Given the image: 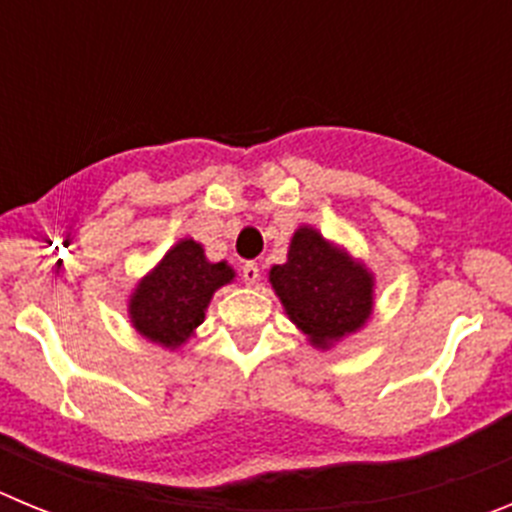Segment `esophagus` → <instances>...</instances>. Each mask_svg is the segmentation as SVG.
<instances>
[{
    "label": "esophagus",
    "instance_id": "1",
    "mask_svg": "<svg viewBox=\"0 0 512 512\" xmlns=\"http://www.w3.org/2000/svg\"><path fill=\"white\" fill-rule=\"evenodd\" d=\"M241 277H243V282L248 284V287H253V284H259V279H261L259 264H253V261H246V264H243V269H241Z\"/></svg>",
    "mask_w": 512,
    "mask_h": 512
}]
</instances>
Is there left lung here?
<instances>
[{
  "mask_svg": "<svg viewBox=\"0 0 512 512\" xmlns=\"http://www.w3.org/2000/svg\"><path fill=\"white\" fill-rule=\"evenodd\" d=\"M269 279L289 318L318 346L354 333L372 312L369 271L312 228L297 230L287 264L274 266Z\"/></svg>",
  "mask_w": 512,
  "mask_h": 512,
  "instance_id": "left-lung-1",
  "label": "left lung"
}]
</instances>
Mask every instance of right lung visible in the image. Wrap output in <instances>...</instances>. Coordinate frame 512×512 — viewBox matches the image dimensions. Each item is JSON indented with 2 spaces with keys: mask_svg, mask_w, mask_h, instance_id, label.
<instances>
[{
  "mask_svg": "<svg viewBox=\"0 0 512 512\" xmlns=\"http://www.w3.org/2000/svg\"><path fill=\"white\" fill-rule=\"evenodd\" d=\"M233 279L225 261L210 264L200 243H176L164 261L135 289L130 318L140 336L164 346H179L205 320L212 292Z\"/></svg>",
  "mask_w": 512,
  "mask_h": 512,
  "instance_id": "add662e5",
  "label": "right lung"
}]
</instances>
